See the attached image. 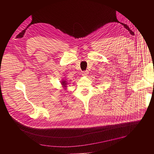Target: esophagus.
Instances as JSON below:
<instances>
[{
    "label": "esophagus",
    "instance_id": "34e87169",
    "mask_svg": "<svg viewBox=\"0 0 154 154\" xmlns=\"http://www.w3.org/2000/svg\"><path fill=\"white\" fill-rule=\"evenodd\" d=\"M82 75H83V76H87V75H88V72L87 71H83V72H82Z\"/></svg>",
    "mask_w": 154,
    "mask_h": 154
}]
</instances>
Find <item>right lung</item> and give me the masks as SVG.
<instances>
[{
  "label": "right lung",
  "mask_w": 154,
  "mask_h": 154,
  "mask_svg": "<svg viewBox=\"0 0 154 154\" xmlns=\"http://www.w3.org/2000/svg\"><path fill=\"white\" fill-rule=\"evenodd\" d=\"M62 85H63L64 87H67V86H66V85H67V83H66V81H62Z\"/></svg>",
  "instance_id": "add662e5"
}]
</instances>
